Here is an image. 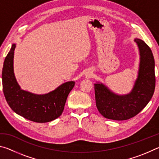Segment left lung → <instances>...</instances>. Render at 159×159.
<instances>
[{
	"label": "left lung",
	"mask_w": 159,
	"mask_h": 159,
	"mask_svg": "<svg viewBox=\"0 0 159 159\" xmlns=\"http://www.w3.org/2000/svg\"><path fill=\"white\" fill-rule=\"evenodd\" d=\"M140 54L138 78L132 92L118 95L102 83H95L96 106L104 117L116 120H127L135 116L149 103L154 95L156 84L154 59L150 48L136 39Z\"/></svg>",
	"instance_id": "left-lung-1"
}]
</instances>
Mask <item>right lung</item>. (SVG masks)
<instances>
[{
	"mask_svg": "<svg viewBox=\"0 0 159 159\" xmlns=\"http://www.w3.org/2000/svg\"><path fill=\"white\" fill-rule=\"evenodd\" d=\"M13 44L5 59L2 71V90L10 108L17 114L36 123L50 122L60 116L75 82L64 83L45 95H38L20 89L13 72Z\"/></svg>",
	"mask_w": 159,
	"mask_h": 159,
	"instance_id": "obj_1",
	"label": "right lung"
}]
</instances>
